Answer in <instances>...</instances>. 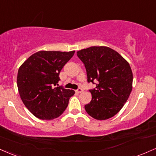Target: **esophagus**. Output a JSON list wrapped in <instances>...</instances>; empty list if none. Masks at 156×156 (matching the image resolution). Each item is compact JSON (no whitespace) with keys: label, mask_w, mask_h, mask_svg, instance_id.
Wrapping results in <instances>:
<instances>
[{"label":"esophagus","mask_w":156,"mask_h":156,"mask_svg":"<svg viewBox=\"0 0 156 156\" xmlns=\"http://www.w3.org/2000/svg\"><path fill=\"white\" fill-rule=\"evenodd\" d=\"M83 89H81V88H78V89L76 90L77 93H81V92H83Z\"/></svg>","instance_id":"esophagus-1"}]
</instances>
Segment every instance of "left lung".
<instances>
[{"label":"left lung","mask_w":156,"mask_h":156,"mask_svg":"<svg viewBox=\"0 0 156 156\" xmlns=\"http://www.w3.org/2000/svg\"><path fill=\"white\" fill-rule=\"evenodd\" d=\"M86 67L88 83H97L89 89L92 99L85 105L97 120L113 117L123 108L132 90L133 74L128 62L112 48L91 46L77 52Z\"/></svg>","instance_id":"8db88e82"}]
</instances>
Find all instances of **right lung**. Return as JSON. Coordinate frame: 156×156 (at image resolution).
Segmentation results:
<instances>
[{
	"label": "right lung",
	"instance_id": "1",
	"mask_svg": "<svg viewBox=\"0 0 156 156\" xmlns=\"http://www.w3.org/2000/svg\"><path fill=\"white\" fill-rule=\"evenodd\" d=\"M74 53L75 51H40L20 67L19 93L24 105L35 117L42 120L57 119L67 108L75 91L57 85L60 71Z\"/></svg>",
	"mask_w": 156,
	"mask_h": 156
}]
</instances>
